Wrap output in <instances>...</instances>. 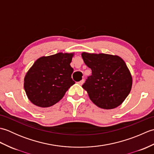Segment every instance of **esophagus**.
Masks as SVG:
<instances>
[{"label": "esophagus", "instance_id": "esophagus-1", "mask_svg": "<svg viewBox=\"0 0 154 154\" xmlns=\"http://www.w3.org/2000/svg\"><path fill=\"white\" fill-rule=\"evenodd\" d=\"M83 83H84V79H82L81 81H80L79 82H78V84L80 85H82L83 84Z\"/></svg>", "mask_w": 154, "mask_h": 154}]
</instances>
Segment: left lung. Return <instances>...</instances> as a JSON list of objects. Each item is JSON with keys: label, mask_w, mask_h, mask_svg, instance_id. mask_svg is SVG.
<instances>
[{"label": "left lung", "mask_w": 154, "mask_h": 154, "mask_svg": "<svg viewBox=\"0 0 154 154\" xmlns=\"http://www.w3.org/2000/svg\"><path fill=\"white\" fill-rule=\"evenodd\" d=\"M83 60L92 70L82 87L92 102L101 109H112L128 95L132 77L125 62L118 55L83 52Z\"/></svg>", "instance_id": "8db88e82"}]
</instances>
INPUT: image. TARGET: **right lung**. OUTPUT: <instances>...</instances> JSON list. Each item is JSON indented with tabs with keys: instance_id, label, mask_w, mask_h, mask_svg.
Returning a JSON list of instances; mask_svg holds the SVG:
<instances>
[{
	"instance_id": "right-lung-1",
	"label": "right lung",
	"mask_w": 154,
	"mask_h": 154,
	"mask_svg": "<svg viewBox=\"0 0 154 154\" xmlns=\"http://www.w3.org/2000/svg\"><path fill=\"white\" fill-rule=\"evenodd\" d=\"M74 54L58 53L41 57L24 77V87L31 102L40 107H50L59 102L70 87L73 69L70 63Z\"/></svg>"
}]
</instances>
